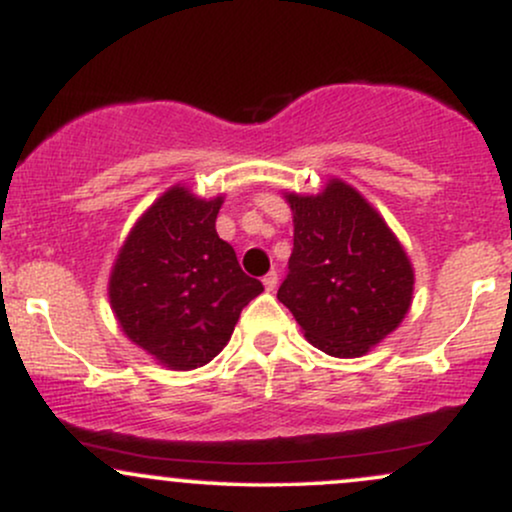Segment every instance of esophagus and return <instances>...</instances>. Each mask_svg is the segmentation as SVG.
<instances>
[{
    "instance_id": "34e87169",
    "label": "esophagus",
    "mask_w": 512,
    "mask_h": 512,
    "mask_svg": "<svg viewBox=\"0 0 512 512\" xmlns=\"http://www.w3.org/2000/svg\"><path fill=\"white\" fill-rule=\"evenodd\" d=\"M276 281H279V276H276V272L264 274V279H262L264 289H267V291H274V289H276Z\"/></svg>"
}]
</instances>
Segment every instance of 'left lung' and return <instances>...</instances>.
Listing matches in <instances>:
<instances>
[{
	"label": "left lung",
	"instance_id": "obj_1",
	"mask_svg": "<svg viewBox=\"0 0 512 512\" xmlns=\"http://www.w3.org/2000/svg\"><path fill=\"white\" fill-rule=\"evenodd\" d=\"M293 252L279 298L330 356H363L397 330L414 293V269L395 233L351 185L330 180L320 195H286Z\"/></svg>",
	"mask_w": 512,
	"mask_h": 512
}]
</instances>
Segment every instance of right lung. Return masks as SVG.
<instances>
[{
    "instance_id": "add662e5",
    "label": "right lung",
    "mask_w": 512,
    "mask_h": 512,
    "mask_svg": "<svg viewBox=\"0 0 512 512\" xmlns=\"http://www.w3.org/2000/svg\"><path fill=\"white\" fill-rule=\"evenodd\" d=\"M221 204L223 197L170 187L129 231L110 274L122 332L173 370L209 363L231 339L240 310L264 291L216 233Z\"/></svg>"
}]
</instances>
